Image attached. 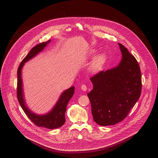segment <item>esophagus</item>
I'll return each instance as SVG.
<instances>
[{"instance_id": "esophagus-1", "label": "esophagus", "mask_w": 158, "mask_h": 158, "mask_svg": "<svg viewBox=\"0 0 158 158\" xmlns=\"http://www.w3.org/2000/svg\"><path fill=\"white\" fill-rule=\"evenodd\" d=\"M81 89L82 91H86L87 89V86H86V85H82L81 87Z\"/></svg>"}]
</instances>
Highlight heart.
Instances as JSON below:
<instances>
[{"label":"heart","mask_w":158,"mask_h":158,"mask_svg":"<svg viewBox=\"0 0 158 158\" xmlns=\"http://www.w3.org/2000/svg\"><path fill=\"white\" fill-rule=\"evenodd\" d=\"M94 51L91 52V54L94 53ZM106 60V56L105 53H99L97 56L94 57L92 61L91 65H90V70L93 73H96L99 69L101 68L102 65Z\"/></svg>","instance_id":"obj_1"}]
</instances>
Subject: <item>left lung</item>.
<instances>
[{"label":"left lung","mask_w":158,"mask_h":158,"mask_svg":"<svg viewBox=\"0 0 158 158\" xmlns=\"http://www.w3.org/2000/svg\"><path fill=\"white\" fill-rule=\"evenodd\" d=\"M118 45L122 53L119 64L91 78L93 89L87 95L93 120L101 126L114 125L123 120L141 94L138 63L127 48Z\"/></svg>","instance_id":"8db88e82"}]
</instances>
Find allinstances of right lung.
<instances>
[{
  "mask_svg": "<svg viewBox=\"0 0 158 158\" xmlns=\"http://www.w3.org/2000/svg\"><path fill=\"white\" fill-rule=\"evenodd\" d=\"M50 42L51 40H49L48 42H42L36 45L31 49L28 55L22 61L17 71V98L22 110H24L27 116L35 125L38 127L46 128L48 129H55L61 127L65 123V113L66 111V107L69 100L73 95L75 87L73 86L63 92L53 109L48 113L44 114H37L31 111L26 104L22 79V69L25 63L32 59L40 52H42L44 49Z\"/></svg>",
  "mask_w": 158,
  "mask_h": 158,
  "instance_id": "obj_1",
  "label": "right lung"
}]
</instances>
